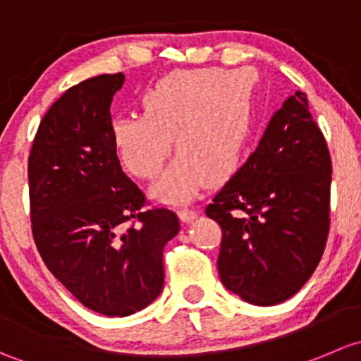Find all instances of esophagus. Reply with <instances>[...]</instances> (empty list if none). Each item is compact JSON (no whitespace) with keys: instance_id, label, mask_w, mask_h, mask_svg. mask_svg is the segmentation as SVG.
<instances>
[{"instance_id":"esophagus-1","label":"esophagus","mask_w":361,"mask_h":361,"mask_svg":"<svg viewBox=\"0 0 361 361\" xmlns=\"http://www.w3.org/2000/svg\"><path fill=\"white\" fill-rule=\"evenodd\" d=\"M198 214H200V212L195 210V208H185V207H184V208H182V210L179 212V217H180L184 222H192L196 217H198Z\"/></svg>"}]
</instances>
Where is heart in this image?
<instances>
[{
    "label": "heart",
    "instance_id": "heart-1",
    "mask_svg": "<svg viewBox=\"0 0 361 361\" xmlns=\"http://www.w3.org/2000/svg\"><path fill=\"white\" fill-rule=\"evenodd\" d=\"M255 83L248 71L195 69L163 78L142 97V114L113 121L121 161L139 179H151L172 153L180 156L151 185L159 202L182 203L208 180L236 170L250 137Z\"/></svg>",
    "mask_w": 361,
    "mask_h": 361
}]
</instances>
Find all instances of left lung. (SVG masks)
Instances as JSON below:
<instances>
[{
    "instance_id": "1",
    "label": "left lung",
    "mask_w": 361,
    "mask_h": 361,
    "mask_svg": "<svg viewBox=\"0 0 361 361\" xmlns=\"http://www.w3.org/2000/svg\"><path fill=\"white\" fill-rule=\"evenodd\" d=\"M332 161L306 94L285 100L257 149L205 208L222 229V285L255 306L290 299L329 235Z\"/></svg>"
}]
</instances>
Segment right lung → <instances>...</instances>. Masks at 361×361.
<instances>
[{"instance_id":"obj_1","label":"right lung","mask_w":361,"mask_h":361,"mask_svg":"<svg viewBox=\"0 0 361 361\" xmlns=\"http://www.w3.org/2000/svg\"><path fill=\"white\" fill-rule=\"evenodd\" d=\"M123 83V73L100 74L69 88L39 123L27 169L43 262L106 317L137 313L161 293L163 248L180 229L172 210H140L146 198L121 170L109 107Z\"/></svg>"}]
</instances>
